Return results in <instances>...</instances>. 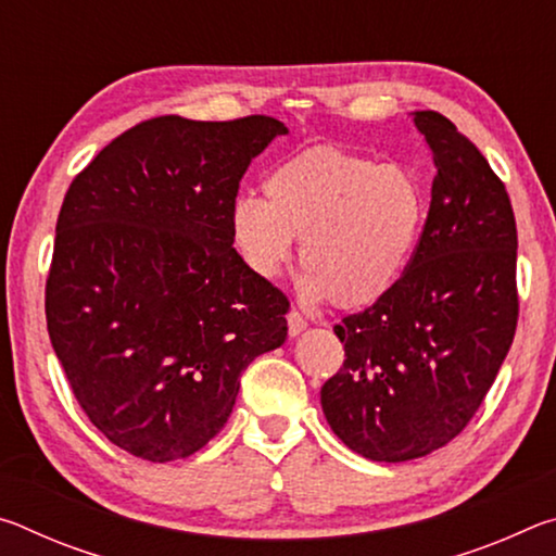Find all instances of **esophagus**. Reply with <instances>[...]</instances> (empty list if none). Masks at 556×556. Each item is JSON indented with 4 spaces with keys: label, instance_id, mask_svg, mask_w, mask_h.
Returning a JSON list of instances; mask_svg holds the SVG:
<instances>
[{
    "label": "esophagus",
    "instance_id": "obj_1",
    "mask_svg": "<svg viewBox=\"0 0 556 556\" xmlns=\"http://www.w3.org/2000/svg\"><path fill=\"white\" fill-rule=\"evenodd\" d=\"M287 326H289V336H299L308 326V321L296 312V308H291L287 314Z\"/></svg>",
    "mask_w": 556,
    "mask_h": 556
}]
</instances>
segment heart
Masks as SVG:
<instances>
[{
  "label": "heart",
  "mask_w": 556,
  "mask_h": 556,
  "mask_svg": "<svg viewBox=\"0 0 556 556\" xmlns=\"http://www.w3.org/2000/svg\"><path fill=\"white\" fill-rule=\"evenodd\" d=\"M265 199L240 195L230 235L252 275L275 279L301 240L304 294L363 308L397 285L425 220L414 178L343 149L316 147L271 168Z\"/></svg>",
  "instance_id": "b5f03b06"
}]
</instances>
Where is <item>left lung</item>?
<instances>
[{"instance_id":"8db88e82","label":"left lung","mask_w":556,"mask_h":556,"mask_svg":"<svg viewBox=\"0 0 556 556\" xmlns=\"http://www.w3.org/2000/svg\"><path fill=\"white\" fill-rule=\"evenodd\" d=\"M412 117L437 164L425 228L397 285L333 328L345 361L321 388L336 437L384 464L427 456L468 427L520 314L505 184L454 122Z\"/></svg>"}]
</instances>
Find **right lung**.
I'll use <instances>...</instances> for the list:
<instances>
[{"mask_svg":"<svg viewBox=\"0 0 556 556\" xmlns=\"http://www.w3.org/2000/svg\"><path fill=\"white\" fill-rule=\"evenodd\" d=\"M279 119L139 122L73 178L55 223L46 324L88 419L166 464L228 421L240 375L287 338L289 299L232 248L230 208Z\"/></svg>","mask_w":556,"mask_h":556,"instance_id":"add662e5","label":"right lung"}]
</instances>
